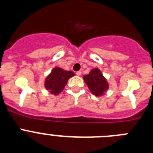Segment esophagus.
Listing matches in <instances>:
<instances>
[{
  "instance_id": "34e87169",
  "label": "esophagus",
  "mask_w": 153,
  "mask_h": 153,
  "mask_svg": "<svg viewBox=\"0 0 153 153\" xmlns=\"http://www.w3.org/2000/svg\"><path fill=\"white\" fill-rule=\"evenodd\" d=\"M76 74L79 76H81V74H82V72H81V71H77V72L76 73Z\"/></svg>"
}]
</instances>
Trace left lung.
<instances>
[{
	"instance_id": "1",
	"label": "left lung",
	"mask_w": 153,
	"mask_h": 153,
	"mask_svg": "<svg viewBox=\"0 0 153 153\" xmlns=\"http://www.w3.org/2000/svg\"><path fill=\"white\" fill-rule=\"evenodd\" d=\"M83 78L90 91L96 97L104 95L105 92L109 89V83L100 69H93L89 74L83 76Z\"/></svg>"
}]
</instances>
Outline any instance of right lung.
Listing matches in <instances>:
<instances>
[{
  "mask_svg": "<svg viewBox=\"0 0 153 153\" xmlns=\"http://www.w3.org/2000/svg\"><path fill=\"white\" fill-rule=\"evenodd\" d=\"M75 76L71 70H65L60 67H54L46 77L44 86L50 93L54 96L60 94L67 85L70 78Z\"/></svg>",
  "mask_w": 153,
  "mask_h": 153,
  "instance_id": "obj_1",
  "label": "right lung"
}]
</instances>
